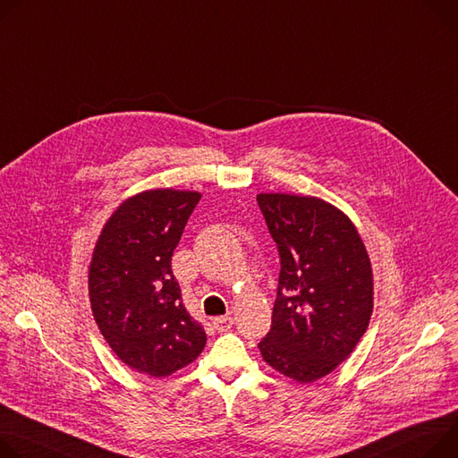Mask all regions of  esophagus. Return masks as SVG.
Here are the masks:
<instances>
[{"mask_svg":"<svg viewBox=\"0 0 458 458\" xmlns=\"http://www.w3.org/2000/svg\"><path fill=\"white\" fill-rule=\"evenodd\" d=\"M232 325H233V319L230 316H219L214 319V327L217 332H226L232 328Z\"/></svg>","mask_w":458,"mask_h":458,"instance_id":"1","label":"esophagus"}]
</instances>
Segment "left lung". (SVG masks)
Returning <instances> with one entry per match:
<instances>
[{
  "mask_svg": "<svg viewBox=\"0 0 458 458\" xmlns=\"http://www.w3.org/2000/svg\"><path fill=\"white\" fill-rule=\"evenodd\" d=\"M281 270L263 360L310 384L358 345L372 314V270L351 219L318 197L259 193Z\"/></svg>",
  "mask_w": 458,
  "mask_h": 458,
  "instance_id": "left-lung-1",
  "label": "left lung"
}]
</instances>
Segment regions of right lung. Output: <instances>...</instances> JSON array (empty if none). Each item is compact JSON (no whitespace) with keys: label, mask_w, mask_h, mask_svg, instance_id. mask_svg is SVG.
I'll return each mask as SVG.
<instances>
[{"label":"right lung","mask_w":458,"mask_h":458,"mask_svg":"<svg viewBox=\"0 0 458 458\" xmlns=\"http://www.w3.org/2000/svg\"><path fill=\"white\" fill-rule=\"evenodd\" d=\"M200 199L197 191L148 190L107 219L89 265L95 321L114 354L162 378L191 363L206 332L182 305L172 256Z\"/></svg>","instance_id":"obj_1"}]
</instances>
